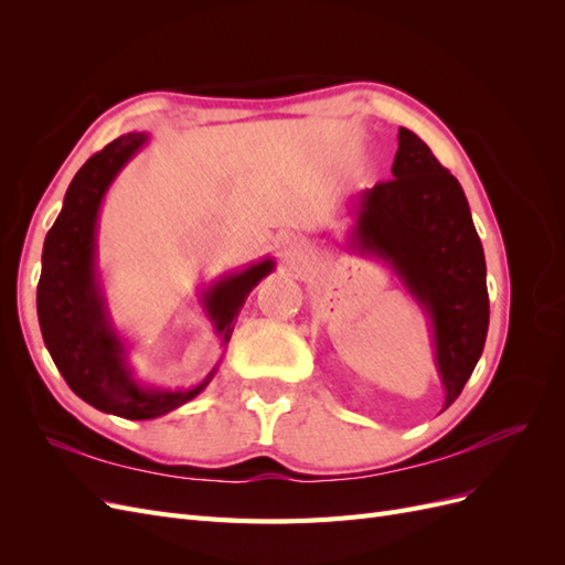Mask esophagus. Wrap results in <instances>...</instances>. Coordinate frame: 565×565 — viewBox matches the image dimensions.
I'll return each instance as SVG.
<instances>
[{
	"label": "esophagus",
	"mask_w": 565,
	"mask_h": 565,
	"mask_svg": "<svg viewBox=\"0 0 565 565\" xmlns=\"http://www.w3.org/2000/svg\"><path fill=\"white\" fill-rule=\"evenodd\" d=\"M289 247H292V245H289Z\"/></svg>",
	"instance_id": "obj_1"
}]
</instances>
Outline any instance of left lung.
I'll use <instances>...</instances> for the list:
<instances>
[{"mask_svg": "<svg viewBox=\"0 0 565 565\" xmlns=\"http://www.w3.org/2000/svg\"><path fill=\"white\" fill-rule=\"evenodd\" d=\"M393 179L361 195L353 241L384 256L434 318L446 407L483 353L490 301L486 256L459 181L415 131L398 129ZM443 407V409H446Z\"/></svg>", "mask_w": 565, "mask_h": 565, "instance_id": "8db88e82", "label": "left lung"}]
</instances>
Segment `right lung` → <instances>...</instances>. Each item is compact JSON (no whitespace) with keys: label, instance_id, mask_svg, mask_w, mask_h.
Returning <instances> with one entry per match:
<instances>
[{"label":"right lung","instance_id":"obj_1","mask_svg":"<svg viewBox=\"0 0 565 565\" xmlns=\"http://www.w3.org/2000/svg\"><path fill=\"white\" fill-rule=\"evenodd\" d=\"M143 141V134L119 136L79 167L67 185L63 210L46 233L38 285L40 330L63 380L100 413L125 419H150L172 413L195 398L212 380L210 374L202 384L177 393L143 391L122 365V347L108 328L104 303L96 292L94 228L98 204L115 174ZM270 268L273 262L266 259L210 289L207 309L224 344L233 334L237 309Z\"/></svg>","mask_w":565,"mask_h":565}]
</instances>
